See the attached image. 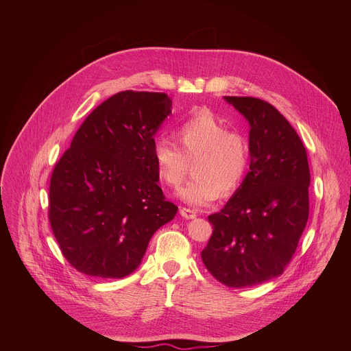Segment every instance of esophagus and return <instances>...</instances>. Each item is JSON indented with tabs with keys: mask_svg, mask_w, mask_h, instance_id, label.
<instances>
[{
	"mask_svg": "<svg viewBox=\"0 0 351 351\" xmlns=\"http://www.w3.org/2000/svg\"><path fill=\"white\" fill-rule=\"evenodd\" d=\"M180 215H182L183 218H186V219H193V218L197 217L195 211H193V210H190V208H186V207H182V208H180Z\"/></svg>",
	"mask_w": 351,
	"mask_h": 351,
	"instance_id": "esophagus-1",
	"label": "esophagus"
}]
</instances>
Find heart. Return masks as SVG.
I'll list each match as a JSON object with an SVG mask.
<instances>
[{
    "mask_svg": "<svg viewBox=\"0 0 351 351\" xmlns=\"http://www.w3.org/2000/svg\"><path fill=\"white\" fill-rule=\"evenodd\" d=\"M176 144L158 138L153 157L158 178L169 187H178L193 164L194 178L179 190V197L194 207H206L221 194L230 195L243 184L250 167V143L239 130L208 110H202L182 122L175 130Z\"/></svg>",
    "mask_w": 351,
    "mask_h": 351,
    "instance_id": "heart-1",
    "label": "heart"
}]
</instances>
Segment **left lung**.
I'll return each mask as SVG.
<instances>
[{
    "label": "left lung",
    "mask_w": 351,
    "mask_h": 351,
    "mask_svg": "<svg viewBox=\"0 0 351 351\" xmlns=\"http://www.w3.org/2000/svg\"><path fill=\"white\" fill-rule=\"evenodd\" d=\"M250 123V171L226 206L208 217L213 234L202 252L208 272L229 287L280 275L308 221L306 147L287 119L256 97H230Z\"/></svg>",
    "instance_id": "left-lung-1"
}]
</instances>
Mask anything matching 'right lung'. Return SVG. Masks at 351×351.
Listing matches in <instances>:
<instances>
[{"instance_id":"obj_1","label":"right lung","mask_w":351,"mask_h":351,"mask_svg":"<svg viewBox=\"0 0 351 351\" xmlns=\"http://www.w3.org/2000/svg\"><path fill=\"white\" fill-rule=\"evenodd\" d=\"M165 93L119 91L80 125L49 180L48 219L79 272L121 279L176 215L158 186L154 134L171 114Z\"/></svg>"}]
</instances>
